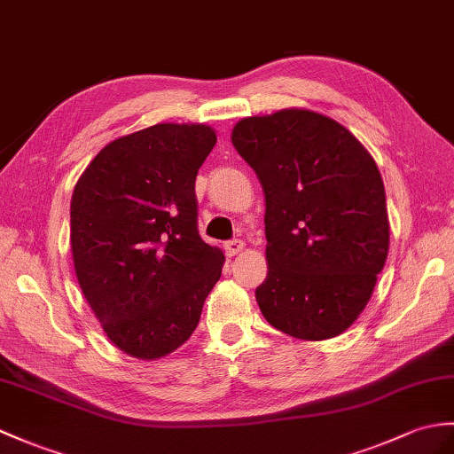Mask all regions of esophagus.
<instances>
[{
  "instance_id": "1",
  "label": "esophagus",
  "mask_w": 454,
  "mask_h": 454,
  "mask_svg": "<svg viewBox=\"0 0 454 454\" xmlns=\"http://www.w3.org/2000/svg\"><path fill=\"white\" fill-rule=\"evenodd\" d=\"M244 239H230V241H226L224 244V249H226V255H230V257H234V255H238V253L244 249Z\"/></svg>"
}]
</instances>
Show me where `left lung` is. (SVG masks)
<instances>
[{"label": "left lung", "instance_id": "1", "mask_svg": "<svg viewBox=\"0 0 454 454\" xmlns=\"http://www.w3.org/2000/svg\"><path fill=\"white\" fill-rule=\"evenodd\" d=\"M231 143L265 192L261 313L294 339L339 336L370 301L388 253L373 156L339 121L298 108L244 118Z\"/></svg>", "mask_w": 454, "mask_h": 454}]
</instances>
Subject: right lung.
Returning a JSON list of instances; mask_svg holds the SVG:
<instances>
[{
    "label": "right lung",
    "instance_id": "right-lung-1",
    "mask_svg": "<svg viewBox=\"0 0 454 454\" xmlns=\"http://www.w3.org/2000/svg\"><path fill=\"white\" fill-rule=\"evenodd\" d=\"M216 133L158 123L94 156L71 197L79 286L121 352L156 360L193 334L224 255L199 236L195 177Z\"/></svg>",
    "mask_w": 454,
    "mask_h": 454
}]
</instances>
